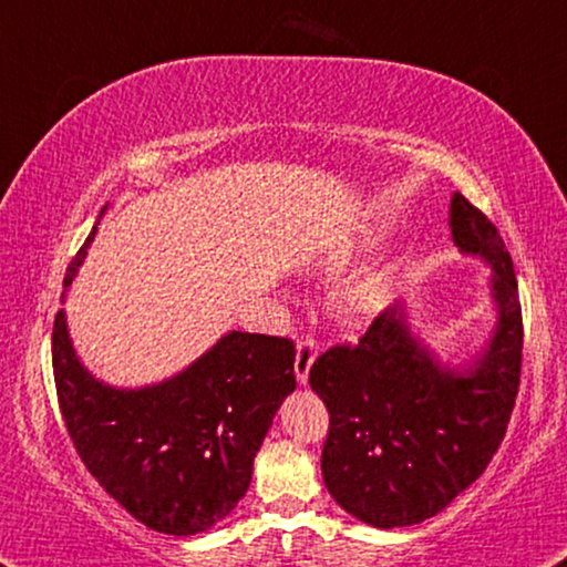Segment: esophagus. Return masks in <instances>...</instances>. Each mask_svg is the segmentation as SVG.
Masks as SVG:
<instances>
[{"label": "esophagus", "instance_id": "34e87169", "mask_svg": "<svg viewBox=\"0 0 567 567\" xmlns=\"http://www.w3.org/2000/svg\"><path fill=\"white\" fill-rule=\"evenodd\" d=\"M312 361H316V343L310 338H302V341H298V353H295V377L302 386L308 384Z\"/></svg>", "mask_w": 567, "mask_h": 567}]
</instances>
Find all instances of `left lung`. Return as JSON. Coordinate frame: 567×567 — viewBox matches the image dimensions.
Wrapping results in <instances>:
<instances>
[{
	"mask_svg": "<svg viewBox=\"0 0 567 567\" xmlns=\"http://www.w3.org/2000/svg\"><path fill=\"white\" fill-rule=\"evenodd\" d=\"M447 226L461 255L492 267L496 323L486 343L447 364L396 300L357 346H336L310 369L312 392L331 415L320 458L328 494L379 529L420 525L466 492L499 451L517 400L522 308L509 251L461 193Z\"/></svg>",
	"mask_w": 567,
	"mask_h": 567,
	"instance_id": "8db88e82",
	"label": "left lung"
}]
</instances>
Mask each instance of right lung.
<instances>
[{
  "mask_svg": "<svg viewBox=\"0 0 567 567\" xmlns=\"http://www.w3.org/2000/svg\"><path fill=\"white\" fill-rule=\"evenodd\" d=\"M104 214L68 267L65 292ZM53 374L68 435L99 484L142 525L188 537L216 527L247 494L261 441L295 392V346L229 331L163 382L114 386L83 367L61 308Z\"/></svg>",
  "mask_w": 567,
  "mask_h": 567,
  "instance_id": "1",
  "label": "right lung"
}]
</instances>
